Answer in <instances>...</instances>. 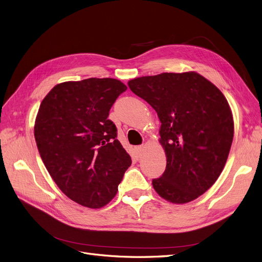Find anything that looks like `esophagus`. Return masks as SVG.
<instances>
[{
    "mask_svg": "<svg viewBox=\"0 0 262 262\" xmlns=\"http://www.w3.org/2000/svg\"><path fill=\"white\" fill-rule=\"evenodd\" d=\"M144 148H146V146H144V144H142V146L137 147V152L139 153V157H141V156H142V153H143Z\"/></svg>",
    "mask_w": 262,
    "mask_h": 262,
    "instance_id": "esophagus-1",
    "label": "esophagus"
}]
</instances>
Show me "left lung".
I'll use <instances>...</instances> for the list:
<instances>
[{
  "label": "left lung",
  "instance_id": "obj_1",
  "mask_svg": "<svg viewBox=\"0 0 262 262\" xmlns=\"http://www.w3.org/2000/svg\"><path fill=\"white\" fill-rule=\"evenodd\" d=\"M128 86L161 122L166 169L152 180L154 190L173 204L198 199L220 176L233 140V115L225 95L194 71L140 76Z\"/></svg>",
  "mask_w": 262,
  "mask_h": 262
}]
</instances>
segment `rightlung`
<instances>
[{
  "instance_id": "obj_1",
  "label": "right lung",
  "mask_w": 262,
  "mask_h": 262,
  "mask_svg": "<svg viewBox=\"0 0 262 262\" xmlns=\"http://www.w3.org/2000/svg\"><path fill=\"white\" fill-rule=\"evenodd\" d=\"M126 90L110 77L63 82L53 87L37 111L34 137L44 165L58 188L82 206L108 204L132 164L108 120Z\"/></svg>"
}]
</instances>
